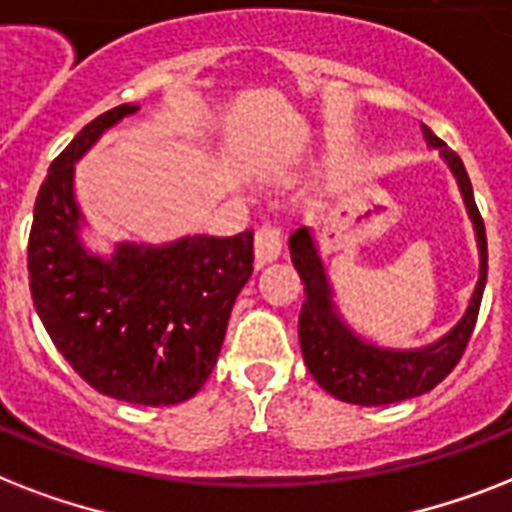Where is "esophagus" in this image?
<instances>
[{"instance_id": "obj_1", "label": "esophagus", "mask_w": 512, "mask_h": 512, "mask_svg": "<svg viewBox=\"0 0 512 512\" xmlns=\"http://www.w3.org/2000/svg\"><path fill=\"white\" fill-rule=\"evenodd\" d=\"M278 255H281V231H278L276 226L265 223V226L257 228V234H255L257 265L273 263V260H278Z\"/></svg>"}]
</instances>
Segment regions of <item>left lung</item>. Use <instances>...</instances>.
Wrapping results in <instances>:
<instances>
[{
    "mask_svg": "<svg viewBox=\"0 0 512 512\" xmlns=\"http://www.w3.org/2000/svg\"><path fill=\"white\" fill-rule=\"evenodd\" d=\"M423 128V139L439 149L442 160L452 170L463 194V205L473 223L476 247H479V281L473 289L463 318L442 334L436 342L413 347V350H389L378 347L357 334L350 323L339 315L334 302V289L328 281L321 249L315 244L313 228L299 226L289 236V255L305 284V302L299 310V347L305 357L307 371L331 397L350 405H392L431 392L463 357L465 344L471 339L479 318L481 297L486 284V231L473 199L471 178L465 165L442 139H436L429 128Z\"/></svg>",
    "mask_w": 512,
    "mask_h": 512,
    "instance_id": "8db88e82",
    "label": "left lung"
}]
</instances>
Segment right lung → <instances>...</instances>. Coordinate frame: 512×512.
<instances>
[{"instance_id":"add662e5","label":"right lung","mask_w":512,"mask_h":512,"mask_svg":"<svg viewBox=\"0 0 512 512\" xmlns=\"http://www.w3.org/2000/svg\"><path fill=\"white\" fill-rule=\"evenodd\" d=\"M139 112L107 110L54 157L33 207L28 278L54 347L97 392L134 405H178L218 363L236 297L252 276V231L181 236L165 244L81 239L76 162L105 131Z\"/></svg>"}]
</instances>
